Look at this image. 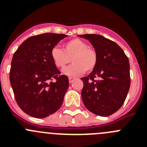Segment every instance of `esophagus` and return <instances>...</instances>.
Masks as SVG:
<instances>
[{
    "mask_svg": "<svg viewBox=\"0 0 147 147\" xmlns=\"http://www.w3.org/2000/svg\"><path fill=\"white\" fill-rule=\"evenodd\" d=\"M68 80H69V82L70 83H72L74 80V77H68Z\"/></svg>",
    "mask_w": 147,
    "mask_h": 147,
    "instance_id": "34e87169",
    "label": "esophagus"
}]
</instances>
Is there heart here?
I'll return each mask as SVG.
<instances>
[{
    "label": "heart",
    "instance_id": "obj_1",
    "mask_svg": "<svg viewBox=\"0 0 147 147\" xmlns=\"http://www.w3.org/2000/svg\"><path fill=\"white\" fill-rule=\"evenodd\" d=\"M63 49L54 47L51 51V57L56 67L64 68L70 62L72 65L63 70L67 76H79L85 71L90 72L98 62V54L95 49L88 46L86 42L75 38L65 42Z\"/></svg>",
    "mask_w": 147,
    "mask_h": 147
}]
</instances>
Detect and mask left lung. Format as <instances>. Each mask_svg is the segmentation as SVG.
<instances>
[{"label":"left lung","instance_id":"left-lung-1","mask_svg":"<svg viewBox=\"0 0 147 147\" xmlns=\"http://www.w3.org/2000/svg\"><path fill=\"white\" fill-rule=\"evenodd\" d=\"M78 36L89 40L98 54L96 67L88 76L81 79L84 83L83 103L96 115H112L123 105L129 91V59L118 44L102 35Z\"/></svg>","mask_w":147,"mask_h":147}]
</instances>
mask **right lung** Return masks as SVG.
Returning <instances> with one entry per match:
<instances>
[{"instance_id": "right-lung-1", "label": "right lung", "mask_w": 147, "mask_h": 147, "mask_svg": "<svg viewBox=\"0 0 147 147\" xmlns=\"http://www.w3.org/2000/svg\"><path fill=\"white\" fill-rule=\"evenodd\" d=\"M67 35L45 33L32 36L13 55L9 80L15 98L23 112L43 119L61 107L69 86L68 78L51 57V51Z\"/></svg>"}]
</instances>
